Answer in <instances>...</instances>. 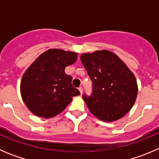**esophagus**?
Here are the masks:
<instances>
[{"instance_id": "34e87169", "label": "esophagus", "mask_w": 159, "mask_h": 159, "mask_svg": "<svg viewBox=\"0 0 159 159\" xmlns=\"http://www.w3.org/2000/svg\"><path fill=\"white\" fill-rule=\"evenodd\" d=\"M78 90H79V91H80V94H82V93H83V89H82V87H80L79 89H78Z\"/></svg>"}]
</instances>
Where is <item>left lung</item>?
<instances>
[{
  "instance_id": "8db88e82",
  "label": "left lung",
  "mask_w": 159,
  "mask_h": 159,
  "mask_svg": "<svg viewBox=\"0 0 159 159\" xmlns=\"http://www.w3.org/2000/svg\"><path fill=\"white\" fill-rule=\"evenodd\" d=\"M81 61L92 81V94L82 95L90 111L104 121L124 117L137 98L138 84L134 74L108 50L84 53Z\"/></svg>"
}]
</instances>
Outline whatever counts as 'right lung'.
<instances>
[{
    "label": "right lung",
    "mask_w": 159,
    "mask_h": 159,
    "mask_svg": "<svg viewBox=\"0 0 159 159\" xmlns=\"http://www.w3.org/2000/svg\"><path fill=\"white\" fill-rule=\"evenodd\" d=\"M78 53L49 49L41 54L26 70L20 82V94L33 114L48 118L63 111L79 91L71 84L72 77L65 74Z\"/></svg>",
    "instance_id": "1"
}]
</instances>
